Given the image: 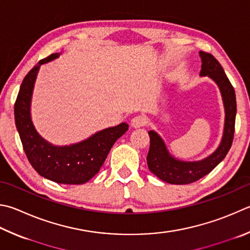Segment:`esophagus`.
Here are the masks:
<instances>
[{"instance_id": "34e87169", "label": "esophagus", "mask_w": 250, "mask_h": 250, "mask_svg": "<svg viewBox=\"0 0 250 250\" xmlns=\"http://www.w3.org/2000/svg\"><path fill=\"white\" fill-rule=\"evenodd\" d=\"M145 125V118L143 116H135L134 118H132V120H131V125L133 126V128H141V126H143Z\"/></svg>"}]
</instances>
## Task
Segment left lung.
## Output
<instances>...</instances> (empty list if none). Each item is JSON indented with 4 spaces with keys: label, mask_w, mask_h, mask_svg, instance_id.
<instances>
[{
    "label": "left lung",
    "mask_w": 250,
    "mask_h": 250,
    "mask_svg": "<svg viewBox=\"0 0 250 250\" xmlns=\"http://www.w3.org/2000/svg\"><path fill=\"white\" fill-rule=\"evenodd\" d=\"M200 76H208L215 82L223 101L225 119L224 130L219 146L201 161L178 160L167 149L164 140L154 130L148 131L149 149L146 157L148 169L163 181L172 185H186L197 181L212 171L224 160L233 143L236 118V96L234 87L219 61L210 53L200 51Z\"/></svg>",
    "instance_id": "obj_1"
}]
</instances>
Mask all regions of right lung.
<instances>
[{
  "label": "right lung",
  "mask_w": 250,
  "mask_h": 250,
  "mask_svg": "<svg viewBox=\"0 0 250 250\" xmlns=\"http://www.w3.org/2000/svg\"><path fill=\"white\" fill-rule=\"evenodd\" d=\"M59 56L60 53H52L40 60L25 76L14 106L15 125L26 156L40 176L58 184L81 185L97 174L112 145L128 131L129 125L122 122L70 145H54L44 140L31 120V97L40 65Z\"/></svg>",
  "instance_id": "1"
}]
</instances>
